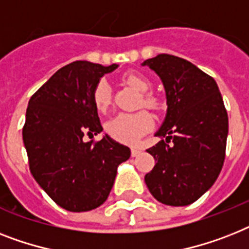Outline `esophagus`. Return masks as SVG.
<instances>
[{
	"label": "esophagus",
	"mask_w": 249,
	"mask_h": 249,
	"mask_svg": "<svg viewBox=\"0 0 249 249\" xmlns=\"http://www.w3.org/2000/svg\"><path fill=\"white\" fill-rule=\"evenodd\" d=\"M141 152H142V149L139 148V147H131V156L133 157L138 156Z\"/></svg>",
	"instance_id": "esophagus-1"
}]
</instances>
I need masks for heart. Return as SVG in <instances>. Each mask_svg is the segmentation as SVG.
<instances>
[{
    "label": "heart",
    "mask_w": 249,
    "mask_h": 249,
    "mask_svg": "<svg viewBox=\"0 0 249 249\" xmlns=\"http://www.w3.org/2000/svg\"><path fill=\"white\" fill-rule=\"evenodd\" d=\"M123 82L134 88L139 93H143L141 105L148 108L157 110L161 106L159 97L152 93H145L151 89V82L143 74L135 71L125 72ZM92 100L96 108L100 112H106L111 105V87L106 79H101L92 92ZM153 128V118L148 111L141 110L134 114H119L110 119L106 124L107 133L121 143H135L142 135Z\"/></svg>",
    "instance_id": "obj_1"
}]
</instances>
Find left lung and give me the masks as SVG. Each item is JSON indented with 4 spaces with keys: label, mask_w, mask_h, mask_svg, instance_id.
I'll return each mask as SVG.
<instances>
[{
    "label": "left lung",
    "mask_w": 249,
    "mask_h": 249,
    "mask_svg": "<svg viewBox=\"0 0 249 249\" xmlns=\"http://www.w3.org/2000/svg\"><path fill=\"white\" fill-rule=\"evenodd\" d=\"M161 78L167 114L147 149L156 165L144 181L157 201L169 206L196 202L215 183L225 160L228 112L215 79L192 62L161 53L142 64Z\"/></svg>",
    "instance_id": "left-lung-1"
}]
</instances>
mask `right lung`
<instances>
[{
    "label": "right lung",
    "mask_w": 249,
    "mask_h": 249,
    "mask_svg": "<svg viewBox=\"0 0 249 249\" xmlns=\"http://www.w3.org/2000/svg\"><path fill=\"white\" fill-rule=\"evenodd\" d=\"M116 68L71 62L54 72L28 104L23 141L30 173L68 211H90L102 205L118 166L130 157V149L108 135L98 142L84 141V135L90 138L102 131L93 88Z\"/></svg>",
    "instance_id": "add662e5"
}]
</instances>
